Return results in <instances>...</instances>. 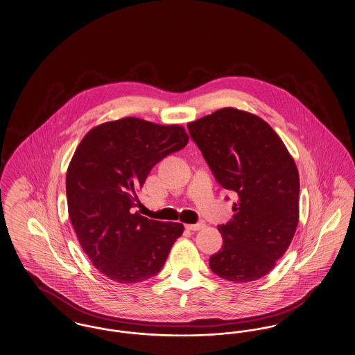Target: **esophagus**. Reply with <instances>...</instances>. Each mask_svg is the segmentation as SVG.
<instances>
[{"label":"esophagus","instance_id":"34e87169","mask_svg":"<svg viewBox=\"0 0 355 355\" xmlns=\"http://www.w3.org/2000/svg\"><path fill=\"white\" fill-rule=\"evenodd\" d=\"M205 227V223L203 222H198V223H191V225H186V229L187 230H191V232H198V230H202Z\"/></svg>","mask_w":355,"mask_h":355}]
</instances>
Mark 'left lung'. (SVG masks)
I'll return each instance as SVG.
<instances>
[{"label":"left lung","mask_w":355,"mask_h":355,"mask_svg":"<svg viewBox=\"0 0 355 355\" xmlns=\"http://www.w3.org/2000/svg\"><path fill=\"white\" fill-rule=\"evenodd\" d=\"M187 128L220 185L238 196L233 218L218 227L223 245L210 269L236 284L257 281L274 269L297 230V165L270 125L249 112L223 107Z\"/></svg>","instance_id":"obj_1"}]
</instances>
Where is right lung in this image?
I'll return each instance as SVG.
<instances>
[{"label": "right lung", "instance_id": "obj_1", "mask_svg": "<svg viewBox=\"0 0 355 355\" xmlns=\"http://www.w3.org/2000/svg\"><path fill=\"white\" fill-rule=\"evenodd\" d=\"M187 141L184 126L125 117L94 126L77 146L67 173L69 217L85 254L109 279L152 278L182 236V223L149 220L133 207L153 166Z\"/></svg>", "mask_w": 355, "mask_h": 355}]
</instances>
